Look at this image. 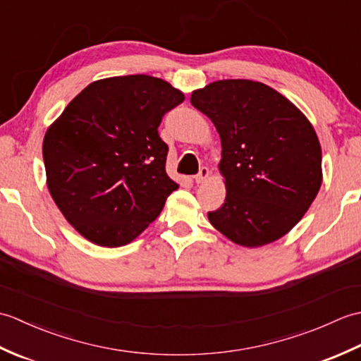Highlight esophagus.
I'll list each match as a JSON object with an SVG mask.
<instances>
[{"label": "esophagus", "mask_w": 361, "mask_h": 361, "mask_svg": "<svg viewBox=\"0 0 361 361\" xmlns=\"http://www.w3.org/2000/svg\"><path fill=\"white\" fill-rule=\"evenodd\" d=\"M208 176H209V169L208 167H202L200 172H198L194 176V180H195L197 185H202V183H204L206 180H208Z\"/></svg>", "instance_id": "esophagus-1"}]
</instances>
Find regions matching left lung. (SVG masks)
Returning <instances> with one entry per match:
<instances>
[{
    "label": "left lung",
    "mask_w": 361,
    "mask_h": 361,
    "mask_svg": "<svg viewBox=\"0 0 361 361\" xmlns=\"http://www.w3.org/2000/svg\"><path fill=\"white\" fill-rule=\"evenodd\" d=\"M190 104L216 126L226 198L211 225L243 247L286 235L319 190L321 145L307 118L265 83L229 79L195 90Z\"/></svg>",
    "instance_id": "left-lung-1"
}]
</instances>
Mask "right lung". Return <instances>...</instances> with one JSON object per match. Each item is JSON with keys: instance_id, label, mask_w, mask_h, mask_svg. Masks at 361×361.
<instances>
[{"instance_id": "right-lung-1", "label": "right lung", "mask_w": 361, "mask_h": 361, "mask_svg": "<svg viewBox=\"0 0 361 361\" xmlns=\"http://www.w3.org/2000/svg\"><path fill=\"white\" fill-rule=\"evenodd\" d=\"M185 101L171 83L135 74L96 80L68 104L43 140L48 189L65 219L116 248L155 220L178 185L166 173L163 116Z\"/></svg>"}]
</instances>
